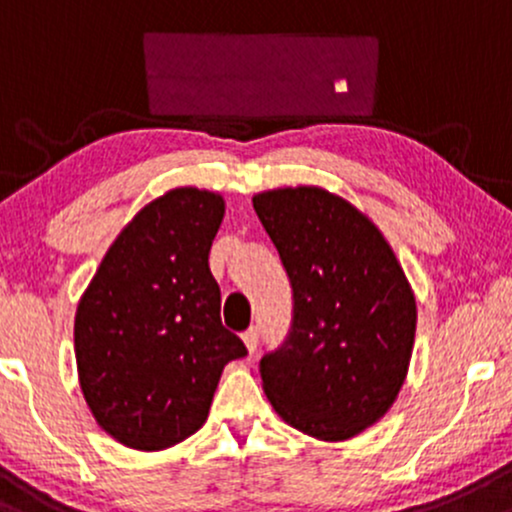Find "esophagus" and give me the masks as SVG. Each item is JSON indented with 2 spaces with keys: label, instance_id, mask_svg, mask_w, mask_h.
<instances>
[{
  "label": "esophagus",
  "instance_id": "1",
  "mask_svg": "<svg viewBox=\"0 0 512 512\" xmlns=\"http://www.w3.org/2000/svg\"><path fill=\"white\" fill-rule=\"evenodd\" d=\"M241 341H244V346H246V350H249V353H254L256 346H258V331L254 329V326H251L249 331L241 333Z\"/></svg>",
  "mask_w": 512,
  "mask_h": 512
}]
</instances>
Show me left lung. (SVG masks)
Wrapping results in <instances>:
<instances>
[{"instance_id": "8db88e82", "label": "left lung", "mask_w": 512, "mask_h": 512, "mask_svg": "<svg viewBox=\"0 0 512 512\" xmlns=\"http://www.w3.org/2000/svg\"><path fill=\"white\" fill-rule=\"evenodd\" d=\"M292 285L285 343L261 358L275 413L317 440L355 438L392 409L409 372L416 297L382 232L317 186L254 195Z\"/></svg>"}]
</instances>
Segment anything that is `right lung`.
<instances>
[{"label": "right lung", "mask_w": 512, "mask_h": 512, "mask_svg": "<svg viewBox=\"0 0 512 512\" xmlns=\"http://www.w3.org/2000/svg\"><path fill=\"white\" fill-rule=\"evenodd\" d=\"M225 198L186 186L125 225L74 317L82 394L120 445L157 452L208 421L217 382L246 346L220 319L210 246Z\"/></svg>", "instance_id": "add662e5"}]
</instances>
